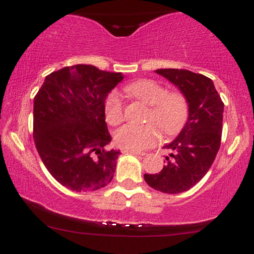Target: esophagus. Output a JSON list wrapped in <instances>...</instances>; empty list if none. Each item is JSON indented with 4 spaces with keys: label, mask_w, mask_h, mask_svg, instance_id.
I'll list each match as a JSON object with an SVG mask.
<instances>
[{
    "label": "esophagus",
    "mask_w": 254,
    "mask_h": 254,
    "mask_svg": "<svg viewBox=\"0 0 254 254\" xmlns=\"http://www.w3.org/2000/svg\"><path fill=\"white\" fill-rule=\"evenodd\" d=\"M122 153H130L133 154V155H139V156H143L145 155L144 153H141V151H136V150H129V149H122Z\"/></svg>",
    "instance_id": "34e87169"
}]
</instances>
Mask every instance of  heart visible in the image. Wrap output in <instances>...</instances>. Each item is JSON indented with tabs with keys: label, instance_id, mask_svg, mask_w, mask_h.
Wrapping results in <instances>:
<instances>
[{
	"label": "heart",
	"instance_id": "b5f03b06",
	"mask_svg": "<svg viewBox=\"0 0 254 254\" xmlns=\"http://www.w3.org/2000/svg\"><path fill=\"white\" fill-rule=\"evenodd\" d=\"M125 92L147 105L145 125H124L116 131L115 142L118 147L129 150H143L151 147L162 135L170 136L179 131L189 115L188 99L178 90L168 92L165 86L154 80H139L127 84ZM104 112L110 125H119L124 121L123 99L117 92H111L105 99ZM153 124L151 125V123Z\"/></svg>",
	"mask_w": 254,
	"mask_h": 254
}]
</instances>
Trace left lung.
<instances>
[{
    "instance_id": "8db88e82",
    "label": "left lung",
    "mask_w": 254,
    "mask_h": 254,
    "mask_svg": "<svg viewBox=\"0 0 254 254\" xmlns=\"http://www.w3.org/2000/svg\"><path fill=\"white\" fill-rule=\"evenodd\" d=\"M176 84L189 103V119L179 136L166 149L167 165L155 174H144L150 188L180 193L193 188L211 167L221 145L223 103L209 77L185 69H157Z\"/></svg>"
}]
</instances>
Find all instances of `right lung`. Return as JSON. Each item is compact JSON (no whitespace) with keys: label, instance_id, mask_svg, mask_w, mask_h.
<instances>
[{"label":"right lung","instance_id":"1","mask_svg":"<svg viewBox=\"0 0 254 254\" xmlns=\"http://www.w3.org/2000/svg\"><path fill=\"white\" fill-rule=\"evenodd\" d=\"M121 72L77 64L51 72L34 97L33 138L43 164L58 183L76 192L103 189L113 179L121 150L107 149V94Z\"/></svg>","mask_w":254,"mask_h":254}]
</instances>
